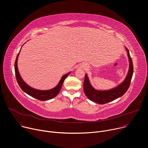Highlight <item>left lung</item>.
Here are the masks:
<instances>
[{
  "label": "left lung",
  "mask_w": 148,
  "mask_h": 148,
  "mask_svg": "<svg viewBox=\"0 0 148 148\" xmlns=\"http://www.w3.org/2000/svg\"><path fill=\"white\" fill-rule=\"evenodd\" d=\"M127 56L129 60V69L127 76L123 82L116 88L109 90H97L90 85L87 75H85L84 83V90L86 96L90 101L99 104H105L123 96L129 88L134 73V66L132 58L127 48Z\"/></svg>",
  "instance_id": "left-lung-1"
}]
</instances>
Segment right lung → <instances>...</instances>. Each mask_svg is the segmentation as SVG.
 <instances>
[{"instance_id": "right-lung-1", "label": "right lung", "mask_w": 148, "mask_h": 148, "mask_svg": "<svg viewBox=\"0 0 148 148\" xmlns=\"http://www.w3.org/2000/svg\"><path fill=\"white\" fill-rule=\"evenodd\" d=\"M19 53H20V52L18 53L17 57H16L15 62H14V71H15L16 80H17V82L19 84L20 88L22 89V90L23 91H24L25 93H26L27 94H28L29 95H30V96H32L33 97H35V98H36V99H38L39 101H47V100L51 99H52V98L55 97L60 92L64 79L69 75V74L71 72H69L68 73L63 75V77H62L61 80H60L58 85L55 88H54L51 90H37V89H34V88L30 87L29 86H28L25 82L22 80V79L19 73L17 62H18V59Z\"/></svg>"}]
</instances>
